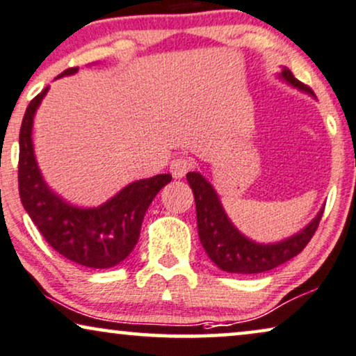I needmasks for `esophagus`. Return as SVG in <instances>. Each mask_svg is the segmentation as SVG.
Returning <instances> with one entry per match:
<instances>
[{"mask_svg":"<svg viewBox=\"0 0 356 356\" xmlns=\"http://www.w3.org/2000/svg\"><path fill=\"white\" fill-rule=\"evenodd\" d=\"M193 164L192 161L186 158V156H181V158H175L170 161L169 164V169H170V174H172L174 179H182L184 175H186L188 170H192Z\"/></svg>","mask_w":356,"mask_h":356,"instance_id":"1","label":"esophagus"}]
</instances>
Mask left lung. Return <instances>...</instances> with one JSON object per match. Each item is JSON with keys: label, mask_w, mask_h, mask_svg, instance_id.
I'll use <instances>...</instances> for the list:
<instances>
[{"label": "left lung", "mask_w": 356, "mask_h": 356, "mask_svg": "<svg viewBox=\"0 0 356 356\" xmlns=\"http://www.w3.org/2000/svg\"><path fill=\"white\" fill-rule=\"evenodd\" d=\"M278 78L290 86L316 97L312 89L298 81L285 66L278 73ZM187 182L195 197L198 238L203 249L216 267L229 273H262L288 262L309 243L324 211V207H322L309 225H306L290 238L270 244L255 243L245 238L227 218L216 191L200 172H188Z\"/></svg>", "instance_id": "obj_1"}]
</instances>
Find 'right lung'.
<instances>
[{"label": "right lung", "instance_id": "1", "mask_svg": "<svg viewBox=\"0 0 356 356\" xmlns=\"http://www.w3.org/2000/svg\"><path fill=\"white\" fill-rule=\"evenodd\" d=\"M68 68L56 76L74 74ZM49 88L32 99L19 134V195L22 207L56 252L91 268H108L129 257L138 243L145 213L170 174H158L123 187L102 205L74 207L51 191L42 177L32 145V127Z\"/></svg>", "mask_w": 356, "mask_h": 356}]
</instances>
